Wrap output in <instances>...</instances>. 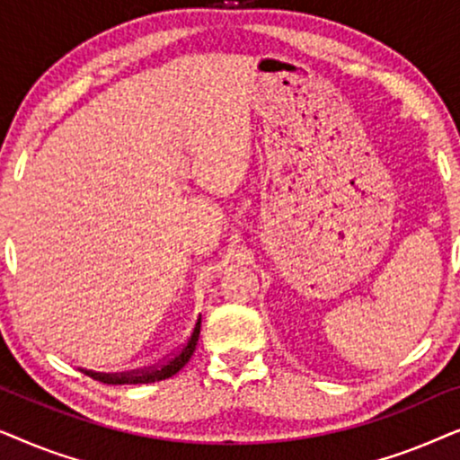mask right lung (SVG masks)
<instances>
[{
    "mask_svg": "<svg viewBox=\"0 0 460 460\" xmlns=\"http://www.w3.org/2000/svg\"><path fill=\"white\" fill-rule=\"evenodd\" d=\"M200 335V316L197 323H194V329L184 343L180 345L178 349L173 351L172 356H167L165 360L155 364L150 368H142V370H131V373H92V370H85V375H90L92 379H96L100 383H106V385H136V383H155V381H163L169 379L178 373L180 368L186 367V362L190 360V356L197 349V341Z\"/></svg>",
    "mask_w": 460,
    "mask_h": 460,
    "instance_id": "right-lung-1",
    "label": "right lung"
}]
</instances>
